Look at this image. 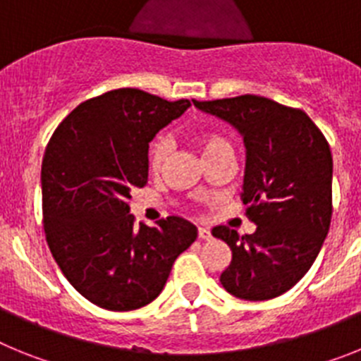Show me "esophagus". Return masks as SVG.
<instances>
[{
    "instance_id": "1",
    "label": "esophagus",
    "mask_w": 361,
    "mask_h": 361,
    "mask_svg": "<svg viewBox=\"0 0 361 361\" xmlns=\"http://www.w3.org/2000/svg\"><path fill=\"white\" fill-rule=\"evenodd\" d=\"M199 238L200 240H209L212 238V231L208 228H199Z\"/></svg>"
}]
</instances>
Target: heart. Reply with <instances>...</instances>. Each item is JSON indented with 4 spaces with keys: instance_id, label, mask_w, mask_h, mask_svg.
<instances>
[{
    "instance_id": "heart-1",
    "label": "heart",
    "mask_w": 361,
    "mask_h": 361,
    "mask_svg": "<svg viewBox=\"0 0 361 361\" xmlns=\"http://www.w3.org/2000/svg\"><path fill=\"white\" fill-rule=\"evenodd\" d=\"M195 142L199 146V149L202 152V155H209V153L216 152L220 148H231L229 142L226 141L224 137L219 135V133H212V132H204L199 133L195 137ZM168 153H170V141H168V137L166 135H159L157 139H153V142L149 145L148 149V162H149V170L152 171H159L164 164L166 157H168Z\"/></svg>"
}]
</instances>
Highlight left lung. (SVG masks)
<instances>
[{"instance_id": "8db88e82", "label": "left lung", "mask_w": 361, "mask_h": 361, "mask_svg": "<svg viewBox=\"0 0 361 361\" xmlns=\"http://www.w3.org/2000/svg\"><path fill=\"white\" fill-rule=\"evenodd\" d=\"M199 110L226 121L245 145L242 200L257 224L253 235L228 226L212 229L231 247L220 283L242 300L280 296L317 260L333 215V155L305 111L260 95L195 101Z\"/></svg>"}]
</instances>
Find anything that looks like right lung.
I'll return each mask as SVG.
<instances>
[{"mask_svg": "<svg viewBox=\"0 0 361 361\" xmlns=\"http://www.w3.org/2000/svg\"><path fill=\"white\" fill-rule=\"evenodd\" d=\"M191 106L137 88L88 99L50 137L41 166L43 226L63 275L108 311L161 295L175 258L197 238L180 216L135 224L130 199L148 183V145Z\"/></svg>", "mask_w": 361, "mask_h": 361, "instance_id": "obj_1", "label": "right lung"}]
</instances>
